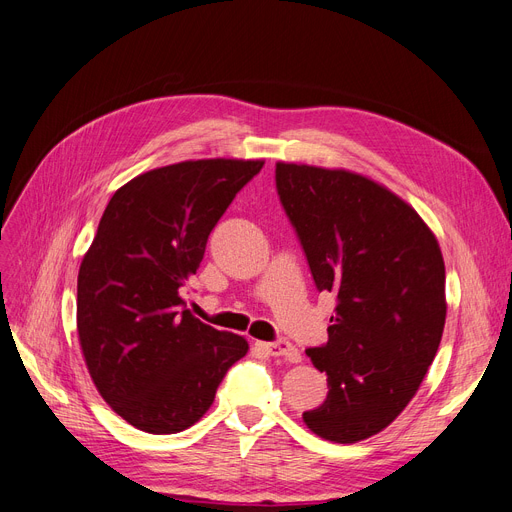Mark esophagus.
<instances>
[{"instance_id":"34e87169","label":"esophagus","mask_w":512,"mask_h":512,"mask_svg":"<svg viewBox=\"0 0 512 512\" xmlns=\"http://www.w3.org/2000/svg\"><path fill=\"white\" fill-rule=\"evenodd\" d=\"M258 348L264 350L269 356L283 358L287 362H298L300 360V352L294 348V344L287 342V339H277V342H260Z\"/></svg>"}]
</instances>
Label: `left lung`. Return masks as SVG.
<instances>
[{
  "instance_id": "obj_1",
  "label": "left lung",
  "mask_w": 512,
  "mask_h": 512,
  "mask_svg": "<svg viewBox=\"0 0 512 512\" xmlns=\"http://www.w3.org/2000/svg\"><path fill=\"white\" fill-rule=\"evenodd\" d=\"M275 183L316 289L337 298L327 344L306 350L329 394L302 419L329 442L367 440L406 408L440 348V246L415 210L362 175L279 162Z\"/></svg>"
}]
</instances>
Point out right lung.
<instances>
[{
  "instance_id": "1",
  "label": "right lung",
  "mask_w": 512,
  "mask_h": 512,
  "mask_svg": "<svg viewBox=\"0 0 512 512\" xmlns=\"http://www.w3.org/2000/svg\"><path fill=\"white\" fill-rule=\"evenodd\" d=\"M262 160H189L143 173L108 202L77 283L89 375L116 415L164 435L198 423L248 342L196 319L181 287Z\"/></svg>"
}]
</instances>
